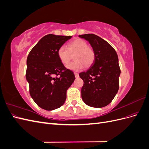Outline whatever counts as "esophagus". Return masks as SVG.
<instances>
[{"label": "esophagus", "instance_id": "esophagus-1", "mask_svg": "<svg viewBox=\"0 0 149 149\" xmlns=\"http://www.w3.org/2000/svg\"><path fill=\"white\" fill-rule=\"evenodd\" d=\"M74 76H75V77H76V78L79 77V74H78V73H74Z\"/></svg>", "mask_w": 149, "mask_h": 149}]
</instances>
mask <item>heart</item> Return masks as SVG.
Returning <instances> with one entry per match:
<instances>
[{"label":"heart","instance_id":"b5f03b06","mask_svg":"<svg viewBox=\"0 0 149 149\" xmlns=\"http://www.w3.org/2000/svg\"><path fill=\"white\" fill-rule=\"evenodd\" d=\"M74 53L75 61L66 66L67 68L70 70H81L84 65L89 66L94 60V53L93 49L88 47L87 43L81 39L74 40L70 42L68 45V48L65 45L61 46L57 51L58 58L63 64H67L71 60V55Z\"/></svg>","mask_w":149,"mask_h":149}]
</instances>
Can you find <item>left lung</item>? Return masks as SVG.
I'll return each mask as SVG.
<instances>
[{
	"label": "left lung",
	"instance_id": "left-lung-1",
	"mask_svg": "<svg viewBox=\"0 0 149 149\" xmlns=\"http://www.w3.org/2000/svg\"><path fill=\"white\" fill-rule=\"evenodd\" d=\"M79 37L87 40L94 53L93 64L86 71L79 74L84 81L82 100L90 107L106 106L119 89L120 70L118 56L109 43L96 35L84 34Z\"/></svg>",
	"mask_w": 149,
	"mask_h": 149
}]
</instances>
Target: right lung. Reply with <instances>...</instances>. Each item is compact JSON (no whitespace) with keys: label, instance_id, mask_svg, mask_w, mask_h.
Instances as JSON below:
<instances>
[{"label":"right lung","instance_id":"add662e5","mask_svg":"<svg viewBox=\"0 0 149 149\" xmlns=\"http://www.w3.org/2000/svg\"><path fill=\"white\" fill-rule=\"evenodd\" d=\"M71 38L53 34L44 36L26 59V79L30 96L45 110L52 111L63 105L67 90L75 79L73 72L66 69L57 55L59 47Z\"/></svg>","mask_w":149,"mask_h":149}]
</instances>
